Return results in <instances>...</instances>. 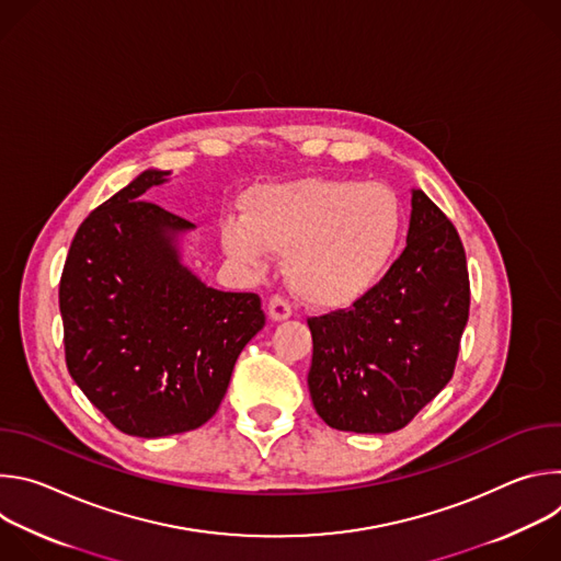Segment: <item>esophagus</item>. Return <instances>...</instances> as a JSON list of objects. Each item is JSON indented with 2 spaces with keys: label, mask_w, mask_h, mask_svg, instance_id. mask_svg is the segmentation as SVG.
Here are the masks:
<instances>
[{
  "label": "esophagus",
  "mask_w": 561,
  "mask_h": 561,
  "mask_svg": "<svg viewBox=\"0 0 561 561\" xmlns=\"http://www.w3.org/2000/svg\"><path fill=\"white\" fill-rule=\"evenodd\" d=\"M290 314H293L290 301L284 299L282 295H273L268 301V317L273 319V322H284V319H288Z\"/></svg>",
  "instance_id": "obj_1"
}]
</instances>
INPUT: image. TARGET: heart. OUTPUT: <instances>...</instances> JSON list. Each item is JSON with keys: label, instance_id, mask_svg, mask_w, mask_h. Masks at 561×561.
Segmentation results:
<instances>
[{"label": "heart", "instance_id": "heart-1", "mask_svg": "<svg viewBox=\"0 0 561 561\" xmlns=\"http://www.w3.org/2000/svg\"><path fill=\"white\" fill-rule=\"evenodd\" d=\"M402 208L381 184L304 178L251 188L242 221L224 219V251L253 271L284 253V275L310 306L340 308L366 295L390 264Z\"/></svg>", "mask_w": 561, "mask_h": 561}]
</instances>
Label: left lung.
<instances>
[{
	"label": "left lung",
	"mask_w": 561,
	"mask_h": 561,
	"mask_svg": "<svg viewBox=\"0 0 561 561\" xmlns=\"http://www.w3.org/2000/svg\"><path fill=\"white\" fill-rule=\"evenodd\" d=\"M407 249L351 310L310 317L312 407L331 428H404L450 381L468 322L466 253L450 219L413 188Z\"/></svg>",
	"instance_id": "obj_1"
}]
</instances>
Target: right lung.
<instances>
[{
    "mask_svg": "<svg viewBox=\"0 0 561 561\" xmlns=\"http://www.w3.org/2000/svg\"><path fill=\"white\" fill-rule=\"evenodd\" d=\"M169 171H144L77 228L59 282L66 366L126 435L195 431L219 409L232 366L264 329L255 293L206 286L182 264L188 219L144 202Z\"/></svg>",
    "mask_w": 561,
    "mask_h": 561,
    "instance_id": "add662e5",
    "label": "right lung"
}]
</instances>
